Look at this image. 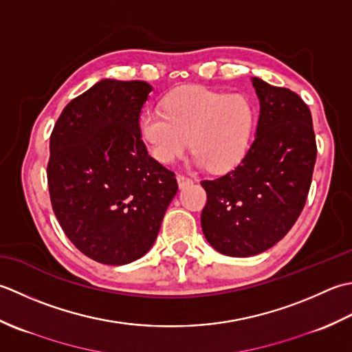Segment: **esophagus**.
<instances>
[{
    "instance_id": "obj_1",
    "label": "esophagus",
    "mask_w": 352,
    "mask_h": 352,
    "mask_svg": "<svg viewBox=\"0 0 352 352\" xmlns=\"http://www.w3.org/2000/svg\"><path fill=\"white\" fill-rule=\"evenodd\" d=\"M176 179H177L179 188H185V186H188L190 184H192V179L188 177V176H185V175H177Z\"/></svg>"
}]
</instances>
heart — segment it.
Instances as JSON below:
<instances>
[{
    "label": "heart",
    "instance_id": "b5f03b06",
    "mask_svg": "<svg viewBox=\"0 0 352 352\" xmlns=\"http://www.w3.org/2000/svg\"><path fill=\"white\" fill-rule=\"evenodd\" d=\"M162 109L144 112L138 124L156 161L175 162L190 148V140L195 162L212 173H226L245 160L255 126L248 97L186 86L170 92Z\"/></svg>",
    "mask_w": 352,
    "mask_h": 352
}]
</instances>
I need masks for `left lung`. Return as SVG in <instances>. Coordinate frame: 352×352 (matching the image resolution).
Masks as SVG:
<instances>
[{
  "instance_id": "left-lung-1",
  "label": "left lung",
  "mask_w": 352,
  "mask_h": 352,
  "mask_svg": "<svg viewBox=\"0 0 352 352\" xmlns=\"http://www.w3.org/2000/svg\"><path fill=\"white\" fill-rule=\"evenodd\" d=\"M260 100L255 140L239 166L202 181L200 216L208 243L228 256H252L275 246L305 205L316 162L311 112L296 92L254 77Z\"/></svg>"
}]
</instances>
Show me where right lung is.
Returning a JSON list of instances; mask_svg holds the SVG:
<instances>
[{
    "label": "right lung",
    "instance_id": "obj_1",
    "mask_svg": "<svg viewBox=\"0 0 352 352\" xmlns=\"http://www.w3.org/2000/svg\"><path fill=\"white\" fill-rule=\"evenodd\" d=\"M152 86L103 78L65 106L50 136L52 206L86 256L123 266L148 252L177 192L147 153L140 116Z\"/></svg>",
    "mask_w": 352,
    "mask_h": 352
}]
</instances>
